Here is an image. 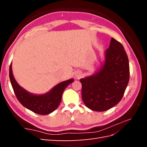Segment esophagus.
<instances>
[{
    "label": "esophagus",
    "instance_id": "esophagus-1",
    "mask_svg": "<svg viewBox=\"0 0 147 147\" xmlns=\"http://www.w3.org/2000/svg\"><path fill=\"white\" fill-rule=\"evenodd\" d=\"M82 76V74L81 72H80V71H77V72H76L75 74V77L77 79L80 78Z\"/></svg>",
    "mask_w": 147,
    "mask_h": 147
}]
</instances>
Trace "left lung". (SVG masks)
<instances>
[{
    "label": "left lung",
    "instance_id": "obj_1",
    "mask_svg": "<svg viewBox=\"0 0 147 147\" xmlns=\"http://www.w3.org/2000/svg\"><path fill=\"white\" fill-rule=\"evenodd\" d=\"M129 80V64L123 46L113 38L94 74L81 78L82 97L88 109L104 112L121 100Z\"/></svg>",
    "mask_w": 147,
    "mask_h": 147
}]
</instances>
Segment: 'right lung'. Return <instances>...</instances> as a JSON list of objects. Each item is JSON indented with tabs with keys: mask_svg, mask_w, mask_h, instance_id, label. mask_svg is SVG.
I'll return each mask as SVG.
<instances>
[{
	"mask_svg": "<svg viewBox=\"0 0 147 147\" xmlns=\"http://www.w3.org/2000/svg\"><path fill=\"white\" fill-rule=\"evenodd\" d=\"M9 77L18 100L26 108L38 115H48L55 111L61 103L65 89L74 81L73 78L69 79L56 84L45 94H35L26 90L17 83L13 77L11 63Z\"/></svg>",
	"mask_w": 147,
	"mask_h": 147,
	"instance_id": "1",
	"label": "right lung"
}]
</instances>
